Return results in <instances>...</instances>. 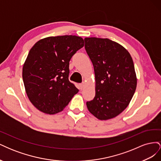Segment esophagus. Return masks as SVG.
Segmentation results:
<instances>
[{
	"label": "esophagus",
	"mask_w": 161,
	"mask_h": 161,
	"mask_svg": "<svg viewBox=\"0 0 161 161\" xmlns=\"http://www.w3.org/2000/svg\"><path fill=\"white\" fill-rule=\"evenodd\" d=\"M79 87H80V89H82L85 87V83L84 82H82V83H80V84H79Z\"/></svg>",
	"instance_id": "esophagus-1"
}]
</instances>
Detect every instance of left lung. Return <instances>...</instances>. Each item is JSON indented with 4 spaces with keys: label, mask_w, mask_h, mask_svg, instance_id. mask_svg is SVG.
<instances>
[{
    "label": "left lung",
    "mask_w": 161,
    "mask_h": 161,
    "mask_svg": "<svg viewBox=\"0 0 161 161\" xmlns=\"http://www.w3.org/2000/svg\"><path fill=\"white\" fill-rule=\"evenodd\" d=\"M85 47L94 67L95 97L86 102L97 119L107 120L120 114L134 94L137 79L130 53L108 38L86 37Z\"/></svg>",
    "instance_id": "left-lung-1"
}]
</instances>
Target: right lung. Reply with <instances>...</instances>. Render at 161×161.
I'll return each instance as SVG.
<instances>
[{
    "instance_id": "1",
    "label": "right lung",
    "mask_w": 161,
    "mask_h": 161,
    "mask_svg": "<svg viewBox=\"0 0 161 161\" xmlns=\"http://www.w3.org/2000/svg\"><path fill=\"white\" fill-rule=\"evenodd\" d=\"M84 44L80 37L62 36L43 38L31 47L23 80L29 99L38 110L57 114L79 92L69 79V62Z\"/></svg>"
}]
</instances>
